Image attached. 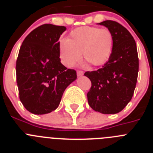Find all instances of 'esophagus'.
<instances>
[{
    "instance_id": "34e87169",
    "label": "esophagus",
    "mask_w": 153,
    "mask_h": 153,
    "mask_svg": "<svg viewBox=\"0 0 153 153\" xmlns=\"http://www.w3.org/2000/svg\"><path fill=\"white\" fill-rule=\"evenodd\" d=\"M76 74H77L78 76H82L83 75V71H80V70H78L77 72H76Z\"/></svg>"
}]
</instances>
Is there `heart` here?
I'll return each mask as SVG.
<instances>
[{"instance_id": "obj_1", "label": "heart", "mask_w": 153, "mask_h": 153, "mask_svg": "<svg viewBox=\"0 0 153 153\" xmlns=\"http://www.w3.org/2000/svg\"><path fill=\"white\" fill-rule=\"evenodd\" d=\"M113 36L108 29L81 27L71 31L67 40L59 44L60 61L67 67H73L82 56L93 66H101L111 55Z\"/></svg>"}]
</instances>
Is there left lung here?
Instances as JSON below:
<instances>
[{
	"instance_id": "8db88e82",
	"label": "left lung",
	"mask_w": 153,
	"mask_h": 153,
	"mask_svg": "<svg viewBox=\"0 0 153 153\" xmlns=\"http://www.w3.org/2000/svg\"><path fill=\"white\" fill-rule=\"evenodd\" d=\"M98 24L113 33V50L102 68L84 74L92 83L87 100L93 110L115 114L122 111L133 96L139 72L137 48L131 33L119 23L105 21Z\"/></svg>"
}]
</instances>
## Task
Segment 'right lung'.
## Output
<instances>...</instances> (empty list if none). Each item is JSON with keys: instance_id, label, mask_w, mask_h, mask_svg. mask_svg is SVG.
I'll use <instances>...</instances> for the list:
<instances>
[{"instance_id": "obj_1", "label": "right lung", "mask_w": 153, "mask_h": 153, "mask_svg": "<svg viewBox=\"0 0 153 153\" xmlns=\"http://www.w3.org/2000/svg\"><path fill=\"white\" fill-rule=\"evenodd\" d=\"M63 26L43 24L23 41L16 63L19 96L31 113L47 114L58 107L67 86L76 79V72L60 63L59 44Z\"/></svg>"}]
</instances>
